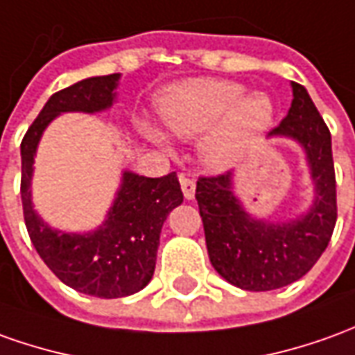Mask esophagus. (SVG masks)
<instances>
[{
  "label": "esophagus",
  "mask_w": 355,
  "mask_h": 355,
  "mask_svg": "<svg viewBox=\"0 0 355 355\" xmlns=\"http://www.w3.org/2000/svg\"><path fill=\"white\" fill-rule=\"evenodd\" d=\"M180 185H182V191L185 199H193L195 197V182H193L191 178L180 175Z\"/></svg>",
  "instance_id": "obj_1"
}]
</instances>
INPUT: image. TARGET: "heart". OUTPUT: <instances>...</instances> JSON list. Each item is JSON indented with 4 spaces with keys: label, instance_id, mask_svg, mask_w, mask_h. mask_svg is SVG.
Returning <instances> with one entry per match:
<instances>
[{
    "label": "heart",
    "instance_id": "heart-1",
    "mask_svg": "<svg viewBox=\"0 0 355 355\" xmlns=\"http://www.w3.org/2000/svg\"><path fill=\"white\" fill-rule=\"evenodd\" d=\"M160 112L166 129L178 139L201 143L202 162L210 170H228L275 121V104L265 92H249L234 80L189 79L164 92ZM143 131L158 145L168 137L150 123Z\"/></svg>",
    "mask_w": 355,
    "mask_h": 355
}]
</instances>
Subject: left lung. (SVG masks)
<instances>
[{
  "mask_svg": "<svg viewBox=\"0 0 355 355\" xmlns=\"http://www.w3.org/2000/svg\"><path fill=\"white\" fill-rule=\"evenodd\" d=\"M288 116L268 137H288L304 148L311 170L315 201L300 218L266 222L253 218L234 195L232 173L199 178V202L212 266L230 284L268 292L300 280L319 261L336 224V178L331 131L307 90L292 83Z\"/></svg>",
  "mask_w": 355,
  "mask_h": 355,
  "instance_id": "obj_1",
  "label": "left lung"
}]
</instances>
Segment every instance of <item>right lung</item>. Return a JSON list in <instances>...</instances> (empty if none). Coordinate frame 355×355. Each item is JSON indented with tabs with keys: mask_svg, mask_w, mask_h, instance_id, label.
I'll use <instances>...</instances> for the list:
<instances>
[{
	"mask_svg": "<svg viewBox=\"0 0 355 355\" xmlns=\"http://www.w3.org/2000/svg\"><path fill=\"white\" fill-rule=\"evenodd\" d=\"M119 77V73L90 77L51 94L21 143V199L33 245L63 284L104 300L135 294L150 282L164 222L183 202L175 172L145 178L125 170L106 220L87 234L50 228L34 210L31 182L36 146L51 119L65 112L107 110L116 100Z\"/></svg>",
	"mask_w": 355,
	"mask_h": 355,
	"instance_id": "add662e5",
	"label": "right lung"
}]
</instances>
